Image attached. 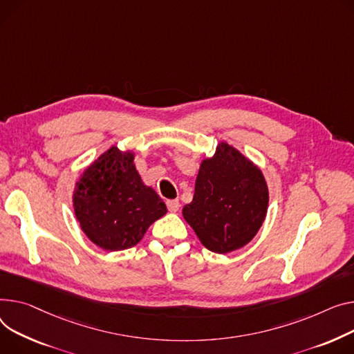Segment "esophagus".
<instances>
[{
	"instance_id": "1",
	"label": "esophagus",
	"mask_w": 354,
	"mask_h": 354,
	"mask_svg": "<svg viewBox=\"0 0 354 354\" xmlns=\"http://www.w3.org/2000/svg\"><path fill=\"white\" fill-rule=\"evenodd\" d=\"M167 206H168L169 212H176L180 205H179L178 199H169V201H167Z\"/></svg>"
}]
</instances>
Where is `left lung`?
<instances>
[{
    "mask_svg": "<svg viewBox=\"0 0 354 354\" xmlns=\"http://www.w3.org/2000/svg\"><path fill=\"white\" fill-rule=\"evenodd\" d=\"M268 202L261 169L222 142L214 156L202 162L194 199L182 214L205 248L229 253L254 238L265 221Z\"/></svg>",
    "mask_w": 354,
    "mask_h": 354,
    "instance_id": "1",
    "label": "left lung"
}]
</instances>
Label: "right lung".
<instances>
[{
  "label": "right lung",
  "instance_id": "add662e5",
  "mask_svg": "<svg viewBox=\"0 0 354 354\" xmlns=\"http://www.w3.org/2000/svg\"><path fill=\"white\" fill-rule=\"evenodd\" d=\"M73 201L82 230L105 250L135 246L148 227L167 214V205L140 180L133 153H122L115 147L84 172Z\"/></svg>",
  "mask_w": 354,
  "mask_h": 354
}]
</instances>
